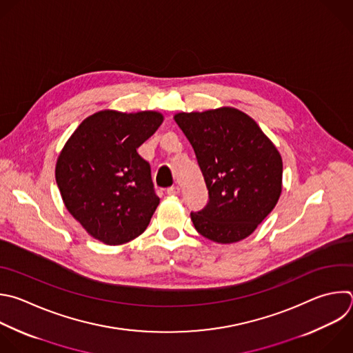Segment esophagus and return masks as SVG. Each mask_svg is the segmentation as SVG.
I'll use <instances>...</instances> for the list:
<instances>
[{
	"label": "esophagus",
	"mask_w": 353,
	"mask_h": 353,
	"mask_svg": "<svg viewBox=\"0 0 353 353\" xmlns=\"http://www.w3.org/2000/svg\"><path fill=\"white\" fill-rule=\"evenodd\" d=\"M166 194H168V195H179V194H180V188H179L177 185H173V187H170V188L166 190Z\"/></svg>",
	"instance_id": "esophagus-1"
}]
</instances>
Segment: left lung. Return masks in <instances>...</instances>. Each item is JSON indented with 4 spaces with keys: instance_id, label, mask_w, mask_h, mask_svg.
<instances>
[{
    "instance_id": "obj_1",
    "label": "left lung",
    "mask_w": 353,
    "mask_h": 353,
    "mask_svg": "<svg viewBox=\"0 0 353 353\" xmlns=\"http://www.w3.org/2000/svg\"><path fill=\"white\" fill-rule=\"evenodd\" d=\"M174 121L194 148L209 202L191 212L195 230L219 244L247 239L276 206L283 159L251 116L221 106L180 112Z\"/></svg>"
}]
</instances>
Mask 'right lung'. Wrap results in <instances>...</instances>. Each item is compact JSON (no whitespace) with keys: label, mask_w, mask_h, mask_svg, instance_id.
<instances>
[{"label":"right lung","mask_w":353,"mask_h":353,"mask_svg":"<svg viewBox=\"0 0 353 353\" xmlns=\"http://www.w3.org/2000/svg\"><path fill=\"white\" fill-rule=\"evenodd\" d=\"M162 122L155 110L105 109L85 117L63 145L57 184L66 209L92 239L122 245L148 227L159 198L137 148Z\"/></svg>","instance_id":"obj_1"}]
</instances>
